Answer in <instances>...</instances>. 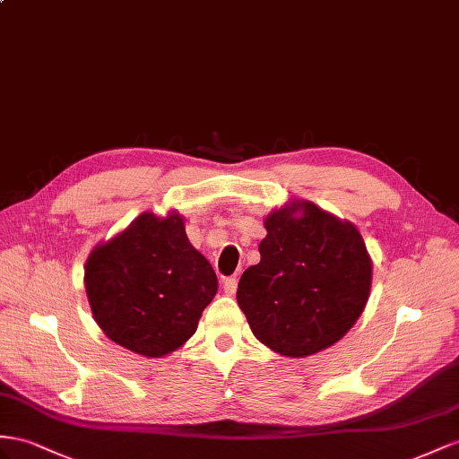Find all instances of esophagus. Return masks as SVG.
Listing matches in <instances>:
<instances>
[{"mask_svg":"<svg viewBox=\"0 0 459 459\" xmlns=\"http://www.w3.org/2000/svg\"><path fill=\"white\" fill-rule=\"evenodd\" d=\"M238 287V279L237 277H225L222 279V289H225L227 295H234Z\"/></svg>","mask_w":459,"mask_h":459,"instance_id":"esophagus-1","label":"esophagus"}]
</instances>
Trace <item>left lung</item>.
Instances as JSON below:
<instances>
[{
  "mask_svg": "<svg viewBox=\"0 0 459 459\" xmlns=\"http://www.w3.org/2000/svg\"><path fill=\"white\" fill-rule=\"evenodd\" d=\"M262 260L240 277L237 300L254 335L287 357L339 342L368 300L372 264L360 232L310 202L265 219Z\"/></svg>",
  "mask_w": 459,
  "mask_h": 459,
  "instance_id": "8db88e82",
  "label": "left lung"
}]
</instances>
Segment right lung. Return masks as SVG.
Instances as JSON below:
<instances>
[{"label":"right lung","instance_id":"obj_1","mask_svg":"<svg viewBox=\"0 0 459 459\" xmlns=\"http://www.w3.org/2000/svg\"><path fill=\"white\" fill-rule=\"evenodd\" d=\"M85 289L92 316L114 343L164 357L195 333L217 295V275L187 240L178 213H143L92 250Z\"/></svg>","mask_w":459,"mask_h":459}]
</instances>
